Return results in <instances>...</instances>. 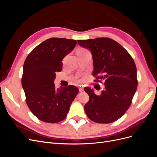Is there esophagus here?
<instances>
[{
  "label": "esophagus",
  "mask_w": 157,
  "mask_h": 157,
  "mask_svg": "<svg viewBox=\"0 0 157 157\" xmlns=\"http://www.w3.org/2000/svg\"><path fill=\"white\" fill-rule=\"evenodd\" d=\"M78 90H79V92H83V90H84L82 87H79V88H78Z\"/></svg>",
  "instance_id": "esophagus-1"
}]
</instances>
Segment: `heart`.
<instances>
[{"label":"heart","instance_id":"1","mask_svg":"<svg viewBox=\"0 0 157 157\" xmlns=\"http://www.w3.org/2000/svg\"><path fill=\"white\" fill-rule=\"evenodd\" d=\"M88 52H90V51L88 49L85 48H78L77 50V53L78 56H80V55H82V54H84L88 53Z\"/></svg>","mask_w":157,"mask_h":157}]
</instances>
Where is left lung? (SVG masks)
I'll return each mask as SVG.
<instances>
[{
	"instance_id": "1",
	"label": "left lung",
	"mask_w": 157,
	"mask_h": 157,
	"mask_svg": "<svg viewBox=\"0 0 157 157\" xmlns=\"http://www.w3.org/2000/svg\"><path fill=\"white\" fill-rule=\"evenodd\" d=\"M80 46L92 52L94 82L103 83L105 89L99 96L88 87L84 91L89 101L84 111L90 120L100 124L117 121L132 104L137 87V69L127 50L110 38L77 40Z\"/></svg>"
}]
</instances>
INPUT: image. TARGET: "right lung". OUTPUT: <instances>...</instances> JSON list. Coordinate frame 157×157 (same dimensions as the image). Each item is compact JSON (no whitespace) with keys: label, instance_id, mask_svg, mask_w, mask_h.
<instances>
[{"label":"right lung","instance_id":"add662e5","mask_svg":"<svg viewBox=\"0 0 157 157\" xmlns=\"http://www.w3.org/2000/svg\"><path fill=\"white\" fill-rule=\"evenodd\" d=\"M77 40L50 38L33 49L23 65L21 78L25 101L38 119L57 123L67 117L78 89L73 85L56 88V73L62 69V59L73 50Z\"/></svg>","mask_w":157,"mask_h":157}]
</instances>
